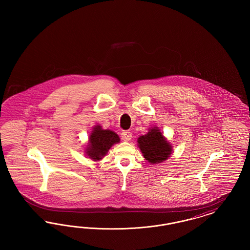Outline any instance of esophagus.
I'll use <instances>...</instances> for the list:
<instances>
[{
  "label": "esophagus",
  "instance_id": "34e87169",
  "mask_svg": "<svg viewBox=\"0 0 250 250\" xmlns=\"http://www.w3.org/2000/svg\"><path fill=\"white\" fill-rule=\"evenodd\" d=\"M121 137H122L123 141L129 142L131 139H132V133H131L130 131H124V132H122Z\"/></svg>",
  "mask_w": 250,
  "mask_h": 250
}]
</instances>
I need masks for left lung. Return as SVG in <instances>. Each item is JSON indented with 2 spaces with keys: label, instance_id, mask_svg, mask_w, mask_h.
Masks as SVG:
<instances>
[{
  "label": "left lung",
  "instance_id": "left-lung-1",
  "mask_svg": "<svg viewBox=\"0 0 250 250\" xmlns=\"http://www.w3.org/2000/svg\"><path fill=\"white\" fill-rule=\"evenodd\" d=\"M139 147L146 160L152 164L165 161L171 154V146L157 127L138 139Z\"/></svg>",
  "mask_w": 250,
  "mask_h": 250
}]
</instances>
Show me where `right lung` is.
<instances>
[{
	"label": "right lung",
	"instance_id": "add662e5",
	"mask_svg": "<svg viewBox=\"0 0 250 250\" xmlns=\"http://www.w3.org/2000/svg\"><path fill=\"white\" fill-rule=\"evenodd\" d=\"M120 138L111 130H104L97 125L89 138V145L86 154L94 160H99L107 155L114 143H119Z\"/></svg>",
	"mask_w": 250,
	"mask_h": 250
}]
</instances>
